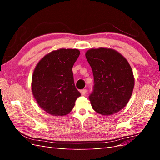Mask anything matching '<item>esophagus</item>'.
Wrapping results in <instances>:
<instances>
[{
    "label": "esophagus",
    "instance_id": "1",
    "mask_svg": "<svg viewBox=\"0 0 160 160\" xmlns=\"http://www.w3.org/2000/svg\"><path fill=\"white\" fill-rule=\"evenodd\" d=\"M80 93H81V94H82V96H84V95H85L86 93H87V90L86 89L81 90L80 91Z\"/></svg>",
    "mask_w": 160,
    "mask_h": 160
}]
</instances>
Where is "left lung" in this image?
Wrapping results in <instances>:
<instances>
[{"label": "left lung", "mask_w": 160, "mask_h": 160, "mask_svg": "<svg viewBox=\"0 0 160 160\" xmlns=\"http://www.w3.org/2000/svg\"><path fill=\"white\" fill-rule=\"evenodd\" d=\"M92 69L94 89L89 100L98 113L111 115L128 102L135 85V78L127 60L111 48L91 49L85 53Z\"/></svg>", "instance_id": "left-lung-1"}]
</instances>
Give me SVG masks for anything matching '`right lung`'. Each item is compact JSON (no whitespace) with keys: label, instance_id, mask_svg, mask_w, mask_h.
<instances>
[{"label":"right lung","instance_id":"obj_1","mask_svg":"<svg viewBox=\"0 0 160 160\" xmlns=\"http://www.w3.org/2000/svg\"><path fill=\"white\" fill-rule=\"evenodd\" d=\"M77 49H60L46 54L36 64L32 91L37 104L49 114H69L80 93L75 87L72 68L80 55Z\"/></svg>","mask_w":160,"mask_h":160}]
</instances>
